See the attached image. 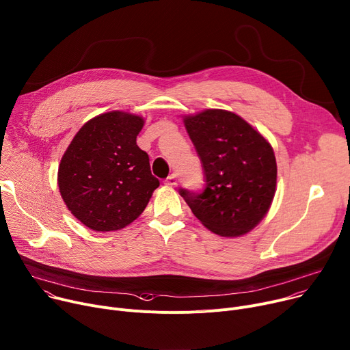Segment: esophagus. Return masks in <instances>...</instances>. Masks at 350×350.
<instances>
[{
	"label": "esophagus",
	"mask_w": 350,
	"mask_h": 350,
	"mask_svg": "<svg viewBox=\"0 0 350 350\" xmlns=\"http://www.w3.org/2000/svg\"><path fill=\"white\" fill-rule=\"evenodd\" d=\"M165 183L170 185V186H175V185H176V174H171V175L165 179Z\"/></svg>",
	"instance_id": "esophagus-1"
}]
</instances>
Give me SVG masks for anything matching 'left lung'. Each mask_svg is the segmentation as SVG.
I'll return each instance as SVG.
<instances>
[{
    "mask_svg": "<svg viewBox=\"0 0 350 350\" xmlns=\"http://www.w3.org/2000/svg\"><path fill=\"white\" fill-rule=\"evenodd\" d=\"M203 168L204 187H180L202 224L221 237L251 231L267 213L276 192L273 148L238 115L207 109L183 119Z\"/></svg>",
    "mask_w": 350,
    "mask_h": 350,
    "instance_id": "1",
    "label": "left lung"
}]
</instances>
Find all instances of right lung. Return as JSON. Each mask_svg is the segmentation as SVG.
<instances>
[{"instance_id":"obj_1","label":"right lung","mask_w":350,"mask_h":350,"mask_svg":"<svg viewBox=\"0 0 350 350\" xmlns=\"http://www.w3.org/2000/svg\"><path fill=\"white\" fill-rule=\"evenodd\" d=\"M144 120L107 112L75 134L59 167V189L68 210L95 231H116L144 211L159 180L137 143Z\"/></svg>"}]
</instances>
